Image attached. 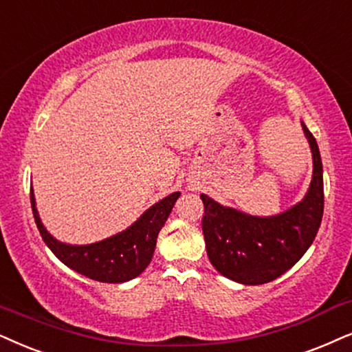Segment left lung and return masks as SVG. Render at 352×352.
<instances>
[{"mask_svg":"<svg viewBox=\"0 0 352 352\" xmlns=\"http://www.w3.org/2000/svg\"><path fill=\"white\" fill-rule=\"evenodd\" d=\"M314 157L310 188L281 214L258 217L201 195L208 258L222 276L248 286L265 284L292 268L312 245L323 216V167L318 144L302 122Z\"/></svg>","mask_w":352,"mask_h":352,"instance_id":"8db88e82","label":"left lung"}]
</instances>
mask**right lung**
Segmentation results:
<instances>
[{"label":"right lung","mask_w":352,"mask_h":352,"mask_svg":"<svg viewBox=\"0 0 352 352\" xmlns=\"http://www.w3.org/2000/svg\"><path fill=\"white\" fill-rule=\"evenodd\" d=\"M179 197L180 191L168 195L151 206L126 230L91 245H69L56 240L48 234L40 221L32 190H30V204L43 242L61 263L94 281L117 284L140 276L151 263L159 230L166 224Z\"/></svg>","instance_id":"1"}]
</instances>
